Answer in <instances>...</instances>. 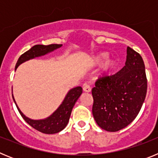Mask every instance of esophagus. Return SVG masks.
Wrapping results in <instances>:
<instances>
[{"mask_svg":"<svg viewBox=\"0 0 158 158\" xmlns=\"http://www.w3.org/2000/svg\"><path fill=\"white\" fill-rule=\"evenodd\" d=\"M83 90L84 92H85V93H90L91 92V87L89 85H87V84H85L83 86Z\"/></svg>","mask_w":158,"mask_h":158,"instance_id":"34e87169","label":"esophagus"}]
</instances>
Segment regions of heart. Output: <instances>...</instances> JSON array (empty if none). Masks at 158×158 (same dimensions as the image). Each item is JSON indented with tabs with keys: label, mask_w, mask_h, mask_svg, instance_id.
<instances>
[{
	"label": "heart",
	"mask_w": 158,
	"mask_h": 158,
	"mask_svg": "<svg viewBox=\"0 0 158 158\" xmlns=\"http://www.w3.org/2000/svg\"><path fill=\"white\" fill-rule=\"evenodd\" d=\"M109 54L107 52H101L99 53L98 54L95 55L93 58V64L94 65H100L101 63L104 64L102 65L101 69V74L104 75V76H107V75H111L113 73L114 69L116 68L118 65V60L116 58H108ZM106 59L107 60H106Z\"/></svg>",
	"instance_id": "1"
}]
</instances>
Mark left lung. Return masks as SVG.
I'll use <instances>...</instances> for the list:
<instances>
[{
    "instance_id": "1",
    "label": "left lung",
    "mask_w": 158,
    "mask_h": 158,
    "mask_svg": "<svg viewBox=\"0 0 158 158\" xmlns=\"http://www.w3.org/2000/svg\"><path fill=\"white\" fill-rule=\"evenodd\" d=\"M147 91L144 62L127 47L125 65L117 73L100 77L92 89L93 115L102 129L115 132L136 118Z\"/></svg>"
}]
</instances>
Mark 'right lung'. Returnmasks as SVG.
I'll list each match as a JSON object with an SVG mask.
<instances>
[{
  "label": "right lung",
  "mask_w": 158,
  "mask_h": 158,
  "mask_svg": "<svg viewBox=\"0 0 158 158\" xmlns=\"http://www.w3.org/2000/svg\"><path fill=\"white\" fill-rule=\"evenodd\" d=\"M62 44H51V45H35L32 47L30 50L23 53L21 56L19 57L16 62V68L23 62H26L27 60L32 59L36 57H40L43 55L48 54L51 51L56 50L62 47ZM82 93V88L80 86H77L76 88L70 89L68 93L65 96L63 102L62 104L58 107V109L53 113L52 115L47 117V118L44 119H40V120H35V119H31L25 116L21 111L19 110L16 104L15 99L12 95L14 102L16 104V107L19 114L21 115L23 118L24 119L27 123L30 125L31 127L37 131H40L42 133L48 134V135H52V134H56L58 132H60L61 131L64 129L68 124V122L69 120V117L71 115L73 107L74 106L75 103L77 102V99L80 97V96Z\"/></svg>",
  "instance_id": "right-lung-1"
}]
</instances>
